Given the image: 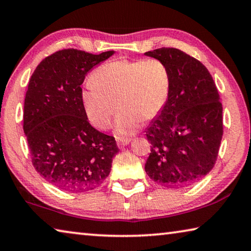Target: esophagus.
Wrapping results in <instances>:
<instances>
[{"label":"esophagus","instance_id":"obj_1","mask_svg":"<svg viewBox=\"0 0 251 251\" xmlns=\"http://www.w3.org/2000/svg\"><path fill=\"white\" fill-rule=\"evenodd\" d=\"M130 141H131L130 138H117V145L120 148H123V147H125L126 145H128Z\"/></svg>","mask_w":251,"mask_h":251}]
</instances>
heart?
I'll use <instances>...</instances> for the list:
<instances>
[{
  "instance_id": "obj_1",
  "label": "heart",
  "mask_w": 251,
  "mask_h": 251,
  "mask_svg": "<svg viewBox=\"0 0 251 251\" xmlns=\"http://www.w3.org/2000/svg\"><path fill=\"white\" fill-rule=\"evenodd\" d=\"M171 74L160 59L121 58L100 65L80 99L88 121L97 129H107L117 106V136L133 135L143 121H151L164 109L171 94ZM118 104H116V103Z\"/></svg>"
}]
</instances>
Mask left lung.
<instances>
[{
	"label": "left lung",
	"mask_w": 251,
	"mask_h": 251,
	"mask_svg": "<svg viewBox=\"0 0 251 251\" xmlns=\"http://www.w3.org/2000/svg\"><path fill=\"white\" fill-rule=\"evenodd\" d=\"M145 55L164 62L172 79L167 104L146 129L151 144L146 174L169 188L190 186L217 160L224 133L217 87L206 66L180 50L161 48Z\"/></svg>",
	"instance_id": "1"
}]
</instances>
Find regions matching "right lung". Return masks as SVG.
<instances>
[{"instance_id":"1","label":"right lung","mask_w":251,"mask_h":251,"mask_svg":"<svg viewBox=\"0 0 251 251\" xmlns=\"http://www.w3.org/2000/svg\"><path fill=\"white\" fill-rule=\"evenodd\" d=\"M115 53L66 49L34 71L24 100L23 129L36 172L70 193L95 189L109 175L118 147L87 120L82 99L85 75Z\"/></svg>"}]
</instances>
